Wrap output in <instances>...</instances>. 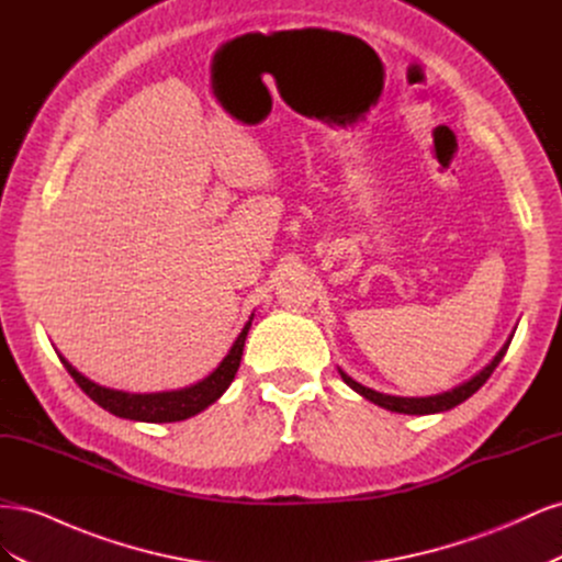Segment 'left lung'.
<instances>
[{
	"instance_id": "left-lung-1",
	"label": "left lung",
	"mask_w": 562,
	"mask_h": 562,
	"mask_svg": "<svg viewBox=\"0 0 562 562\" xmlns=\"http://www.w3.org/2000/svg\"><path fill=\"white\" fill-rule=\"evenodd\" d=\"M514 335H508V339L504 342V347L497 351L495 359H492L481 372H475V375L459 384L450 391H443V394H436V396H422V398H407V396H389V394H380V391L375 389H368L363 384H359L356 380H351L347 372L339 370V375H342V380L347 382V386H351L356 394H361L363 398H368L370 403H375L380 407H384V411H391V413H403V415H434V413H446L450 411V407L464 403L469 396H473L475 391H479L487 378L495 372V368L499 366V361L504 359V353L508 349V345H512Z\"/></svg>"
}]
</instances>
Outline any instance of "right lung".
<instances>
[{
	"label": "right lung",
	"instance_id": "1",
	"mask_svg": "<svg viewBox=\"0 0 562 562\" xmlns=\"http://www.w3.org/2000/svg\"><path fill=\"white\" fill-rule=\"evenodd\" d=\"M252 316L239 333V337L234 339L232 349L220 366L211 372L209 378H203L196 384H190L184 389L176 391H157V394H128V391H119V389H108L91 382L89 378H83L81 372L60 356V363L65 370L70 372L72 380L81 386L83 394H87L91 401H95L103 411L124 417V419H135V422H151V424H164V422H182L187 417H194L201 411H206L209 405H213L220 396L229 389L236 370H239L241 356H244V345H246V335L250 330Z\"/></svg>",
	"mask_w": 562,
	"mask_h": 562
}]
</instances>
